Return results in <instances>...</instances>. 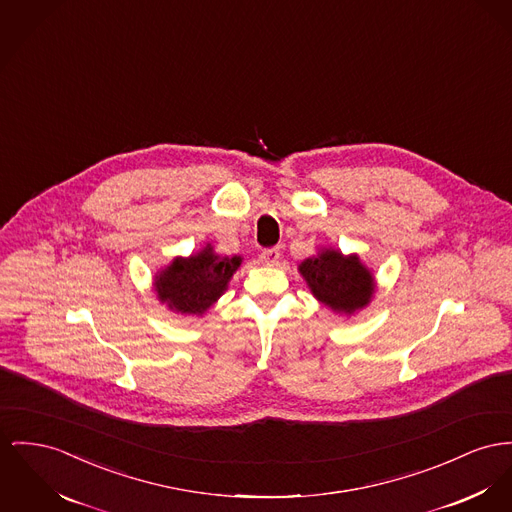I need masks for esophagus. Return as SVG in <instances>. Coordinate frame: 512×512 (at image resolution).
<instances>
[{"label": "esophagus", "instance_id": "1", "mask_svg": "<svg viewBox=\"0 0 512 512\" xmlns=\"http://www.w3.org/2000/svg\"><path fill=\"white\" fill-rule=\"evenodd\" d=\"M279 258H281V252H279L277 246L266 248V250H262V254H260V260H262V264H266V266H275V264L279 262Z\"/></svg>", "mask_w": 512, "mask_h": 512}]
</instances>
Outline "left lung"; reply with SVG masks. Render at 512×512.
I'll use <instances>...</instances> for the list:
<instances>
[{
	"mask_svg": "<svg viewBox=\"0 0 512 512\" xmlns=\"http://www.w3.org/2000/svg\"><path fill=\"white\" fill-rule=\"evenodd\" d=\"M299 272L318 301L345 314L365 307L375 291L373 275L359 258L343 256L338 250L308 258L299 266Z\"/></svg>",
	"mask_w": 512,
	"mask_h": 512,
	"instance_id": "8db88e82",
	"label": "left lung"
}]
</instances>
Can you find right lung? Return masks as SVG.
Instances as JSON below:
<instances>
[{
	"label": "right lung",
	"mask_w": 512,
	"mask_h": 512,
	"mask_svg": "<svg viewBox=\"0 0 512 512\" xmlns=\"http://www.w3.org/2000/svg\"><path fill=\"white\" fill-rule=\"evenodd\" d=\"M239 266V256L221 258L207 246L196 256L176 258L157 277L155 289L159 299L176 312L202 314L223 295Z\"/></svg>",
	"instance_id": "add662e5"
}]
</instances>
